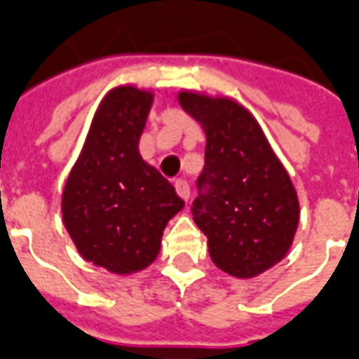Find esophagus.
I'll list each match as a JSON object with an SVG mask.
<instances>
[{
    "label": "esophagus",
    "mask_w": 359,
    "mask_h": 359,
    "mask_svg": "<svg viewBox=\"0 0 359 359\" xmlns=\"http://www.w3.org/2000/svg\"><path fill=\"white\" fill-rule=\"evenodd\" d=\"M174 187H175V193H177V195H180L182 199H184V201L189 199L191 191H189V184H187L185 180H182V177H180V180H175Z\"/></svg>",
    "instance_id": "1"
}]
</instances>
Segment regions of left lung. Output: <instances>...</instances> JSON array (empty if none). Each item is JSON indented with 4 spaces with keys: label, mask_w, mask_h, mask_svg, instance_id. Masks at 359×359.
Returning a JSON list of instances; mask_svg holds the SVG:
<instances>
[{
    "label": "left lung",
    "mask_w": 359,
    "mask_h": 359,
    "mask_svg": "<svg viewBox=\"0 0 359 359\" xmlns=\"http://www.w3.org/2000/svg\"><path fill=\"white\" fill-rule=\"evenodd\" d=\"M180 104L207 135L193 220L220 271L253 278L288 253L299 222L296 189L243 106L195 93L180 94Z\"/></svg>",
    "instance_id": "8db88e82"
}]
</instances>
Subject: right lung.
Wrapping results in <instances>:
<instances>
[{
    "instance_id": "add662e5",
    "label": "right lung",
    "mask_w": 359,
    "mask_h": 359,
    "mask_svg": "<svg viewBox=\"0 0 359 359\" xmlns=\"http://www.w3.org/2000/svg\"><path fill=\"white\" fill-rule=\"evenodd\" d=\"M151 104V93L114 88L63 189V222L79 253L116 274L151 265L168 220L184 208L174 185L139 154Z\"/></svg>"
}]
</instances>
